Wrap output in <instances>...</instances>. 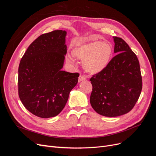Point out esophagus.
<instances>
[{
    "mask_svg": "<svg viewBox=\"0 0 156 156\" xmlns=\"http://www.w3.org/2000/svg\"><path fill=\"white\" fill-rule=\"evenodd\" d=\"M86 77L84 76L83 75H80V76L79 77V82H81L83 81H84V80H86Z\"/></svg>",
    "mask_w": 156,
    "mask_h": 156,
    "instance_id": "34e87169",
    "label": "esophagus"
}]
</instances>
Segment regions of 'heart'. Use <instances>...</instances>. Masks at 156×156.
<instances>
[{"mask_svg": "<svg viewBox=\"0 0 156 156\" xmlns=\"http://www.w3.org/2000/svg\"><path fill=\"white\" fill-rule=\"evenodd\" d=\"M73 55L83 60V66L88 73L96 74L101 72L109 64L112 55V48L107 41L94 40L80 44L73 49ZM67 62L75 63L71 54L66 56Z\"/></svg>", "mask_w": 156, "mask_h": 156, "instance_id": "b5f03b06", "label": "heart"}]
</instances>
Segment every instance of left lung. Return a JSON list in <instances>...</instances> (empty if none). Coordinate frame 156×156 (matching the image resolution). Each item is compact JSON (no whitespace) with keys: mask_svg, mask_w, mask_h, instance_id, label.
Segmentation results:
<instances>
[{"mask_svg":"<svg viewBox=\"0 0 156 156\" xmlns=\"http://www.w3.org/2000/svg\"><path fill=\"white\" fill-rule=\"evenodd\" d=\"M117 55L101 72L90 81V104L98 114L115 117L129 112L137 101L143 83L139 60L126 42L113 37Z\"/></svg>","mask_w":156,"mask_h":156,"instance_id":"1","label":"left lung"}]
</instances>
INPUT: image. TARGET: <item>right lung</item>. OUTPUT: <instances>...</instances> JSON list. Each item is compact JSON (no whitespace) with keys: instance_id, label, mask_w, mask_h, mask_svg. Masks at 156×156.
Listing matches in <instances>:
<instances>
[{"instance_id":"obj_1","label":"right lung","mask_w":156,"mask_h":156,"mask_svg":"<svg viewBox=\"0 0 156 156\" xmlns=\"http://www.w3.org/2000/svg\"><path fill=\"white\" fill-rule=\"evenodd\" d=\"M66 32L41 34L29 45L18 69V93L27 109L44 119L62 111L70 91L78 82V73L62 71Z\"/></svg>"}]
</instances>
